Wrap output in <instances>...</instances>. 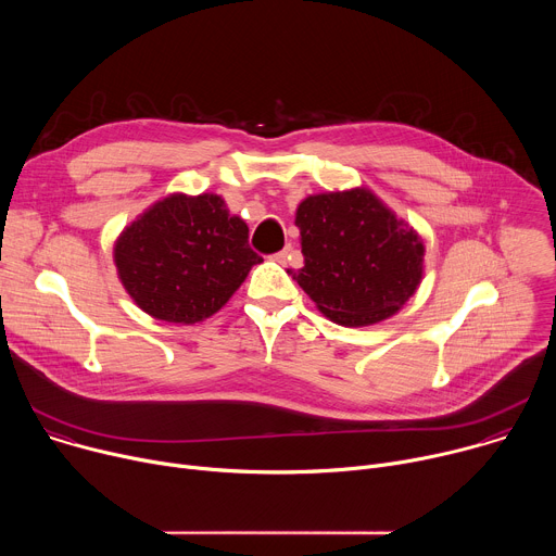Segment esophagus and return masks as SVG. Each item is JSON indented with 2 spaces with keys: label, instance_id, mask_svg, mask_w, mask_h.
<instances>
[{
  "label": "esophagus",
  "instance_id": "obj_1",
  "mask_svg": "<svg viewBox=\"0 0 556 556\" xmlns=\"http://www.w3.org/2000/svg\"><path fill=\"white\" fill-rule=\"evenodd\" d=\"M290 251H292V249H290V247H286L283 251L275 253V255H273V260H275V262H279V264H286V262L290 260Z\"/></svg>",
  "mask_w": 556,
  "mask_h": 556
}]
</instances>
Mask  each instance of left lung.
<instances>
[{
  "label": "left lung",
  "instance_id": "1",
  "mask_svg": "<svg viewBox=\"0 0 556 556\" xmlns=\"http://www.w3.org/2000/svg\"><path fill=\"white\" fill-rule=\"evenodd\" d=\"M294 222L303 268L288 275L330 321L378 324L416 292L422 240L367 189L309 195Z\"/></svg>",
  "mask_w": 556,
  "mask_h": 556
}]
</instances>
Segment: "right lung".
Listing matches in <instances>:
<instances>
[{
  "label": "right lung",
  "mask_w": 556,
  "mask_h": 556,
  "mask_svg": "<svg viewBox=\"0 0 556 556\" xmlns=\"http://www.w3.org/2000/svg\"><path fill=\"white\" fill-rule=\"evenodd\" d=\"M118 277L147 314L198 324L215 314L264 262L249 226L213 193L172 195L123 230L114 249Z\"/></svg>",
  "instance_id": "add662e5"
}]
</instances>
